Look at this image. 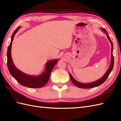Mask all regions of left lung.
<instances>
[{"instance_id":"1","label":"left lung","mask_w":121,"mask_h":121,"mask_svg":"<svg viewBox=\"0 0 121 121\" xmlns=\"http://www.w3.org/2000/svg\"><path fill=\"white\" fill-rule=\"evenodd\" d=\"M101 30L105 34H106V36L107 37V38L109 40L110 43H111V62H110V64L109 65V68H108V70L106 71V72L105 73L103 76L101 77L100 79H99L96 81L94 82H92L91 83H81L78 82V81H77L76 80H75L73 78V77L72 75L69 73V75L71 81L73 83V84H75L76 86H77V87H80V88H94L95 87H97V86H98L99 85H101L102 83H103L107 78H108V76L109 75V74L112 71L113 67V64H114V59H113V43L112 41H111L110 37L108 35V34L107 32V31L105 30L104 29L101 28Z\"/></svg>"}]
</instances>
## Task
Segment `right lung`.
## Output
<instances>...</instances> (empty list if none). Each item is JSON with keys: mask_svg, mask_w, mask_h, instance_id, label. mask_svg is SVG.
Here are the masks:
<instances>
[{"mask_svg": "<svg viewBox=\"0 0 121 121\" xmlns=\"http://www.w3.org/2000/svg\"><path fill=\"white\" fill-rule=\"evenodd\" d=\"M21 26H19L12 34L11 43L9 45L7 51V65L9 72L12 76L16 79L21 85L30 88H40L46 84L48 81L54 66L59 61L57 59L50 60L46 63L44 70L38 76L27 75L22 71L18 69L15 66L11 56V48L12 41L14 39L15 34Z\"/></svg>", "mask_w": 121, "mask_h": 121, "instance_id": "right-lung-1", "label": "right lung"}]
</instances>
